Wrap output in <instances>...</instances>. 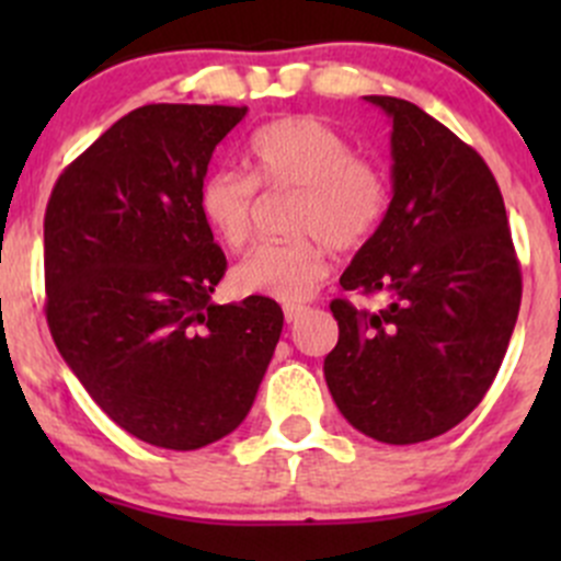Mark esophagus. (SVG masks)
<instances>
[{
  "label": "esophagus",
  "instance_id": "1",
  "mask_svg": "<svg viewBox=\"0 0 561 561\" xmlns=\"http://www.w3.org/2000/svg\"><path fill=\"white\" fill-rule=\"evenodd\" d=\"M307 312H309V307H304V304H287V307H285V320L287 322H298Z\"/></svg>",
  "mask_w": 561,
  "mask_h": 561
}]
</instances>
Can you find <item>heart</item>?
Wrapping results in <instances>:
<instances>
[{
    "label": "heart",
    "mask_w": 561,
    "mask_h": 561,
    "mask_svg": "<svg viewBox=\"0 0 561 561\" xmlns=\"http://www.w3.org/2000/svg\"><path fill=\"white\" fill-rule=\"evenodd\" d=\"M257 186L293 192L287 230L296 239L263 244L233 271L236 296H265L296 304L325 279L328 244L353 252L382 228L390 186L380 165L314 116H287L249 138V175L222 168L201 184V214L225 247L239 252L254 236Z\"/></svg>",
    "instance_id": "1"
}]
</instances>
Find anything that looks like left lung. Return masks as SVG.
<instances>
[{
	"mask_svg": "<svg viewBox=\"0 0 561 561\" xmlns=\"http://www.w3.org/2000/svg\"><path fill=\"white\" fill-rule=\"evenodd\" d=\"M366 100L393 122V201L339 285L382 293L388 307L366 312L333 298L339 342L322 371L358 432L412 445L450 432L483 401L516 328L522 265L483 157L407 100Z\"/></svg>",
	"mask_w": 561,
	"mask_h": 561,
	"instance_id": "8db88e82",
	"label": "left lung"
}]
</instances>
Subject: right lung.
<instances>
[{"label":"right lung","instance_id":"1","mask_svg":"<svg viewBox=\"0 0 561 561\" xmlns=\"http://www.w3.org/2000/svg\"><path fill=\"white\" fill-rule=\"evenodd\" d=\"M247 105H144L56 179L45 208V317L113 423L197 450L239 428L279 342L265 296L214 304L228 260L201 184Z\"/></svg>","mask_w":561,"mask_h":561}]
</instances>
